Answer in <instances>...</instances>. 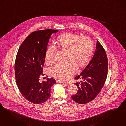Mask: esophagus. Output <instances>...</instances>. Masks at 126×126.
Here are the masks:
<instances>
[{"label": "esophagus", "mask_w": 126, "mask_h": 126, "mask_svg": "<svg viewBox=\"0 0 126 126\" xmlns=\"http://www.w3.org/2000/svg\"><path fill=\"white\" fill-rule=\"evenodd\" d=\"M56 82L57 83H62V84H67L68 83L66 82H63V81H62L60 80H56Z\"/></svg>", "instance_id": "obj_1"}]
</instances>
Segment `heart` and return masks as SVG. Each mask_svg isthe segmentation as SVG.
<instances>
[{
  "label": "heart",
  "instance_id": "heart-1",
  "mask_svg": "<svg viewBox=\"0 0 126 126\" xmlns=\"http://www.w3.org/2000/svg\"><path fill=\"white\" fill-rule=\"evenodd\" d=\"M56 43L58 47L67 50V59L69 61L56 63L51 68V74L58 79L68 80L77 72V65L83 67L88 63L93 53V43L88 37L72 33L61 35L57 38ZM57 48L54 44L47 48L45 55L47 64L54 62Z\"/></svg>",
  "mask_w": 126,
  "mask_h": 126
}]
</instances>
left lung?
Instances as JSON below:
<instances>
[{"mask_svg": "<svg viewBox=\"0 0 126 126\" xmlns=\"http://www.w3.org/2000/svg\"><path fill=\"white\" fill-rule=\"evenodd\" d=\"M108 61L106 51L98 41L96 51L92 60L84 70L75 79L81 80L76 83L78 91L71 96L79 104H86L96 98L100 92L107 79Z\"/></svg>", "mask_w": 126, "mask_h": 126, "instance_id": "left-lung-1", "label": "left lung"}]
</instances>
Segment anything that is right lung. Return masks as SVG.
<instances>
[{
    "label": "right lung",
    "mask_w": 126,
    "mask_h": 126,
    "mask_svg": "<svg viewBox=\"0 0 126 126\" xmlns=\"http://www.w3.org/2000/svg\"><path fill=\"white\" fill-rule=\"evenodd\" d=\"M58 30H41L30 33L19 48L14 64L16 81L19 90L27 100L41 104L50 97V90L56 83L53 78L39 82L48 43L51 34Z\"/></svg>",
    "instance_id": "obj_1"
}]
</instances>
